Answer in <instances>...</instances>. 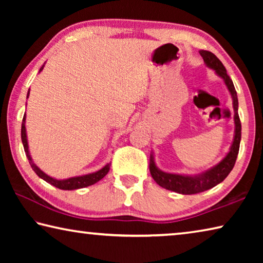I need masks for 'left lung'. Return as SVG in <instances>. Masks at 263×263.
Segmentation results:
<instances>
[{"mask_svg":"<svg viewBox=\"0 0 263 263\" xmlns=\"http://www.w3.org/2000/svg\"><path fill=\"white\" fill-rule=\"evenodd\" d=\"M199 54L202 55L206 67L215 70V73L224 81L226 88L230 91L231 97H232V105L234 110V136L228 154L213 167L195 175L175 174V173H167L161 171L157 166V163H155L154 153L151 152L149 172L153 180L160 186H162V188L175 191V193L182 195L203 193V191L211 189L224 181L234 167L235 160H237L239 153L240 140H241V123H240V118L238 115L239 102L232 80L228 75L226 68L221 64V61L212 52L201 50L199 51Z\"/></svg>","mask_w":263,"mask_h":263,"instance_id":"8db88e82","label":"left lung"}]
</instances>
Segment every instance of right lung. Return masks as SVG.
<instances>
[{
  "mask_svg": "<svg viewBox=\"0 0 263 263\" xmlns=\"http://www.w3.org/2000/svg\"><path fill=\"white\" fill-rule=\"evenodd\" d=\"M44 66H45V62L44 65L39 69V73L42 72L44 69ZM30 95V89L26 94V99H28ZM25 121H26V116L24 115L23 117V122H22V130H21V137H22V142H23L24 146V151L26 154V158L29 160L30 166L32 167L33 172L37 174L41 179H43L44 181H46L47 183H50L52 185H54L55 188H59L62 190H75V189H81V188H86V186L92 185L95 184L96 182H99L100 180L103 179V177L108 174L109 169H110V164L111 163H106L105 166L102 167L101 169H99L97 172L94 173H89V174L86 175H80V176H73V177H68V179H64V180H58L52 177L50 175H47L46 173H44L41 168H39L37 164L33 162L32 158H31L30 151H29V142H28V135H26V127H25Z\"/></svg>",
  "mask_w": 263,
  "mask_h": 263,
  "instance_id": "add662e5",
  "label": "right lung"
}]
</instances>
